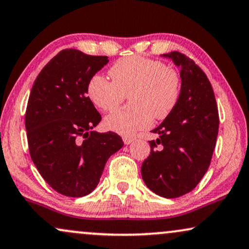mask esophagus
Listing matches in <instances>:
<instances>
[{
	"label": "esophagus",
	"instance_id": "34e87169",
	"mask_svg": "<svg viewBox=\"0 0 249 249\" xmlns=\"http://www.w3.org/2000/svg\"><path fill=\"white\" fill-rule=\"evenodd\" d=\"M123 141H124L125 144H130L134 141V138L133 137H124L123 138Z\"/></svg>",
	"mask_w": 249,
	"mask_h": 249
}]
</instances>
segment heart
I'll list each match as a JSON object with an SVG mask.
<instances>
[{
    "mask_svg": "<svg viewBox=\"0 0 249 249\" xmlns=\"http://www.w3.org/2000/svg\"><path fill=\"white\" fill-rule=\"evenodd\" d=\"M109 75L111 81L93 75L87 84V96L101 111H112L131 94L133 109L117 110L105 118V126L123 137L149 127L154 117H168L180 96L179 74L155 59L128 56L116 62Z\"/></svg>",
    "mask_w": 249,
    "mask_h": 249,
    "instance_id": "obj_1",
    "label": "heart"
}]
</instances>
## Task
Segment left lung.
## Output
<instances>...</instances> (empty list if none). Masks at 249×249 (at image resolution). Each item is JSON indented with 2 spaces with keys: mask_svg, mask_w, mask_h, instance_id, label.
Instances as JSON below:
<instances>
[{
  "mask_svg": "<svg viewBox=\"0 0 249 249\" xmlns=\"http://www.w3.org/2000/svg\"><path fill=\"white\" fill-rule=\"evenodd\" d=\"M180 68V96L177 106L152 131L150 155L141 176L150 191L166 197L194 190L208 170L218 134V110L213 87L204 72L178 52L161 55Z\"/></svg>",
  "mask_w": 249,
  "mask_h": 249,
  "instance_id": "1",
  "label": "left lung"
}]
</instances>
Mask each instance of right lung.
<instances>
[{"label":"right lung","instance_id":"right-lung-1","mask_svg":"<svg viewBox=\"0 0 249 249\" xmlns=\"http://www.w3.org/2000/svg\"><path fill=\"white\" fill-rule=\"evenodd\" d=\"M108 62L107 56L62 50L31 90L25 115L31 157L50 187L65 196L92 193L108 159L124 144L114 132L93 131L101 115L88 99L87 84Z\"/></svg>","mask_w":249,"mask_h":249}]
</instances>
